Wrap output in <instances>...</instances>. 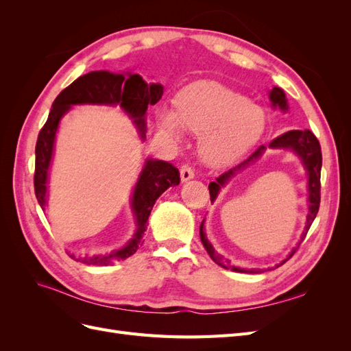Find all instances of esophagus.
I'll return each instance as SVG.
<instances>
[{
    "label": "esophagus",
    "mask_w": 351,
    "mask_h": 351,
    "mask_svg": "<svg viewBox=\"0 0 351 351\" xmlns=\"http://www.w3.org/2000/svg\"><path fill=\"white\" fill-rule=\"evenodd\" d=\"M180 176H182V182H187V180L195 177L193 168L190 167L189 164H183L182 167H180Z\"/></svg>",
    "instance_id": "1"
}]
</instances>
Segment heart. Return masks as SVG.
<instances>
[{
	"instance_id": "obj_1",
	"label": "heart",
	"mask_w": 351,
	"mask_h": 351,
	"mask_svg": "<svg viewBox=\"0 0 351 351\" xmlns=\"http://www.w3.org/2000/svg\"><path fill=\"white\" fill-rule=\"evenodd\" d=\"M159 130L178 139L183 129L200 136V154L209 165H228L259 142L265 112L243 95L217 82H196L173 99V114L158 115Z\"/></svg>"
}]
</instances>
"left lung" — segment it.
<instances>
[{"mask_svg":"<svg viewBox=\"0 0 351 351\" xmlns=\"http://www.w3.org/2000/svg\"><path fill=\"white\" fill-rule=\"evenodd\" d=\"M269 98L272 101L274 105H278L281 110H287V101H285V95L280 88H274L269 92ZM269 147H290L297 155H299L303 159V164L307 169V174H309V214H307V226H306V231L302 239L306 237L307 231H309L313 219L316 218L317 210H319V205H321V168H322V152H321V145L319 141L316 139V136L311 132V130H290L285 132L280 136L275 137V139L269 143ZM265 152V146H259L256 151H254L246 161H243L240 165L228 169L224 174H221L217 182L209 183V195H210V202L214 200L219 192V189L222 184H226L228 182V178L231 176H234L236 171L239 169L246 168L249 164L256 161L258 158L262 156V154ZM200 240L204 247L206 249L208 254L210 256V259L214 261L219 267L226 268V269H232L236 272H244V274H256L259 272V269H241V268H236L231 267L230 262L226 261L224 258L218 254L214 247L210 246V243L208 241V239L205 237L204 232V222L200 224ZM300 244V243H299ZM295 253V249L289 254V258L285 261H289L293 254ZM284 261V262H285ZM282 262V263H284ZM281 263V265H282Z\"/></svg>","mask_w":351,"mask_h":351,"instance_id":"left-lung-1","label":"left lung"}]
</instances>
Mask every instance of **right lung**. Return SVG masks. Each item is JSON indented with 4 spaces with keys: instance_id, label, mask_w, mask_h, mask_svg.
I'll list each match as a JSON object with an SVG mask.
<instances>
[{
    "instance_id": "add662e5",
    "label": "right lung",
    "mask_w": 351,
    "mask_h": 351,
    "mask_svg": "<svg viewBox=\"0 0 351 351\" xmlns=\"http://www.w3.org/2000/svg\"><path fill=\"white\" fill-rule=\"evenodd\" d=\"M162 97V86L159 83L147 84L141 74H121L107 70H98L83 74L79 79L61 90L49 111L48 120L42 127L36 147H35V195L39 205L45 206L47 197V177L52 158L56 133L61 117L64 115L74 104H119L120 107L134 120L136 125L145 137V119L143 115L147 105H155ZM180 183V173L176 167L164 161L147 159L143 171L134 187L132 206L137 221V231L133 239L120 250H114L102 256L71 259L80 261L88 265H108L115 261H123L132 256L142 246L143 234L147 228V218L152 210L155 200L161 196L169 186Z\"/></svg>"
}]
</instances>
